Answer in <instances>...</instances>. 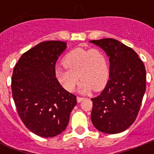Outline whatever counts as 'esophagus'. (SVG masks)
Returning <instances> with one entry per match:
<instances>
[{"label": "esophagus", "instance_id": "34e87169", "mask_svg": "<svg viewBox=\"0 0 154 154\" xmlns=\"http://www.w3.org/2000/svg\"><path fill=\"white\" fill-rule=\"evenodd\" d=\"M83 100H84V97H77V101L78 103H80L81 101H83Z\"/></svg>", "mask_w": 154, "mask_h": 154}]
</instances>
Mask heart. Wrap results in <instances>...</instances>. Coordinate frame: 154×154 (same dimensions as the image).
<instances>
[{"label": "heart", "instance_id": "1", "mask_svg": "<svg viewBox=\"0 0 154 154\" xmlns=\"http://www.w3.org/2000/svg\"><path fill=\"white\" fill-rule=\"evenodd\" d=\"M65 68H57L55 77L66 91L72 92L82 79L78 87L81 94H88L93 89L101 90L109 79V64L105 53L99 49L77 48L63 60Z\"/></svg>", "mask_w": 154, "mask_h": 154}]
</instances>
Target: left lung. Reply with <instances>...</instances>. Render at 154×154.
Returning a JSON list of instances; mask_svg holds the SVG:
<instances>
[{"instance_id":"1","label":"left lung","mask_w":154,"mask_h":154,"mask_svg":"<svg viewBox=\"0 0 154 154\" xmlns=\"http://www.w3.org/2000/svg\"><path fill=\"white\" fill-rule=\"evenodd\" d=\"M89 42L109 57V80L101 94L91 99V121L100 132L119 134L136 120L146 92V68L134 49L117 40Z\"/></svg>"}]
</instances>
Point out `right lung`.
I'll list each match as a JSON object with an SVG mask.
<instances>
[{
    "instance_id": "right-lung-1",
    "label": "right lung",
    "mask_w": 154,
    "mask_h": 154,
    "mask_svg": "<svg viewBox=\"0 0 154 154\" xmlns=\"http://www.w3.org/2000/svg\"><path fill=\"white\" fill-rule=\"evenodd\" d=\"M67 43L48 41L22 54L14 67L12 93L25 125L42 137H53L67 127L77 97L55 77V65Z\"/></svg>"
}]
</instances>
